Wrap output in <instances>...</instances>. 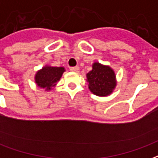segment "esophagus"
<instances>
[{
  "label": "esophagus",
  "instance_id": "34e87169",
  "mask_svg": "<svg viewBox=\"0 0 158 158\" xmlns=\"http://www.w3.org/2000/svg\"><path fill=\"white\" fill-rule=\"evenodd\" d=\"M70 70L72 71V72H79V68L78 67V66H75V67H71L70 68Z\"/></svg>",
  "mask_w": 158,
  "mask_h": 158
}]
</instances>
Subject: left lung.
Listing matches in <instances>:
<instances>
[{"label":"left lung","mask_w":158,"mask_h":158,"mask_svg":"<svg viewBox=\"0 0 158 158\" xmlns=\"http://www.w3.org/2000/svg\"><path fill=\"white\" fill-rule=\"evenodd\" d=\"M92 68L86 74L89 90L98 96H107L111 94L116 85L115 72L109 66L100 63H94Z\"/></svg>","instance_id":"obj_1"}]
</instances>
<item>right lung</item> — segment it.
Wrapping results in <instances>:
<instances>
[{
    "instance_id": "right-lung-1",
    "label": "right lung",
    "mask_w": 158,
    "mask_h": 158,
    "mask_svg": "<svg viewBox=\"0 0 158 158\" xmlns=\"http://www.w3.org/2000/svg\"><path fill=\"white\" fill-rule=\"evenodd\" d=\"M65 69L63 67L45 66L39 70L35 76V82L38 87L50 90L61 78Z\"/></svg>"
}]
</instances>
